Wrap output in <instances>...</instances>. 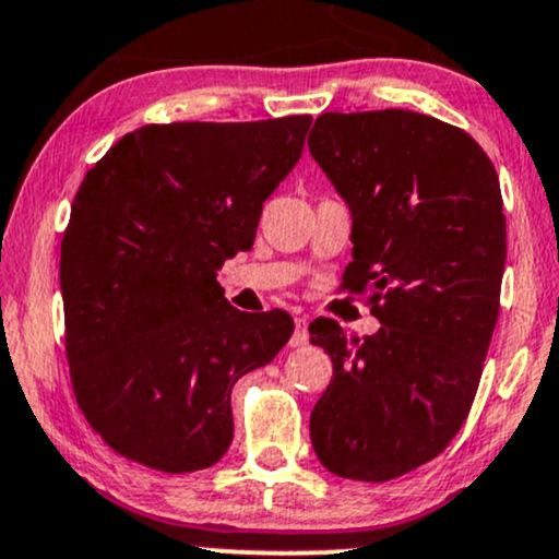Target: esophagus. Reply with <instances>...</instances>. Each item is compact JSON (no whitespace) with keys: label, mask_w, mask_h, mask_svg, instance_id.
<instances>
[{"label":"esophagus","mask_w":559,"mask_h":559,"mask_svg":"<svg viewBox=\"0 0 559 559\" xmlns=\"http://www.w3.org/2000/svg\"><path fill=\"white\" fill-rule=\"evenodd\" d=\"M307 325H309V320L305 318V314H299V318L294 320V335H292V346H294V348L307 346V341H309Z\"/></svg>","instance_id":"esophagus-1"}]
</instances>
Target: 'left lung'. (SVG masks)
<instances>
[{
  "label": "left lung",
  "instance_id": "left-lung-1",
  "mask_svg": "<svg viewBox=\"0 0 559 559\" xmlns=\"http://www.w3.org/2000/svg\"><path fill=\"white\" fill-rule=\"evenodd\" d=\"M309 153L352 211L344 288L372 294L380 331L309 325L333 380L309 416L328 472L390 481L459 435L500 312L506 215L479 143L427 114H320Z\"/></svg>",
  "mask_w": 559,
  "mask_h": 559
}]
</instances>
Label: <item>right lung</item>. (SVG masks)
Segmentation results:
<instances>
[{
	"label": "right lung",
	"mask_w": 559,
	"mask_h": 559,
	"mask_svg": "<svg viewBox=\"0 0 559 559\" xmlns=\"http://www.w3.org/2000/svg\"><path fill=\"white\" fill-rule=\"evenodd\" d=\"M312 117L145 124L85 174L62 239L78 406L124 459L190 474L224 459L231 388L286 346L281 309L224 299L262 203L297 166Z\"/></svg>",
	"instance_id": "add662e5"
}]
</instances>
